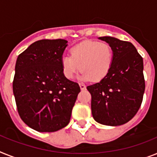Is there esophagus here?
Returning a JSON list of instances; mask_svg holds the SVG:
<instances>
[{"label": "esophagus", "mask_w": 157, "mask_h": 157, "mask_svg": "<svg viewBox=\"0 0 157 157\" xmlns=\"http://www.w3.org/2000/svg\"><path fill=\"white\" fill-rule=\"evenodd\" d=\"M79 86H80V88H81V90H84V89L86 88L85 84H83V83H79Z\"/></svg>", "instance_id": "esophagus-1"}]
</instances>
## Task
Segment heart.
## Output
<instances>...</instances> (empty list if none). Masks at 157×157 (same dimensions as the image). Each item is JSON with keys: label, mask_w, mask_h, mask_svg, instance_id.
Masks as SVG:
<instances>
[{"label": "heart", "mask_w": 157, "mask_h": 157, "mask_svg": "<svg viewBox=\"0 0 157 157\" xmlns=\"http://www.w3.org/2000/svg\"><path fill=\"white\" fill-rule=\"evenodd\" d=\"M113 53L108 44L102 41H87L71 48V56L61 58L64 75L73 79L81 69L83 80H99L109 71Z\"/></svg>", "instance_id": "obj_1"}]
</instances>
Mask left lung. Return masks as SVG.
Wrapping results in <instances>:
<instances>
[{"instance_id": "8db88e82", "label": "left lung", "mask_w": 157, "mask_h": 157, "mask_svg": "<svg viewBox=\"0 0 157 157\" xmlns=\"http://www.w3.org/2000/svg\"><path fill=\"white\" fill-rule=\"evenodd\" d=\"M113 51L104 77L86 86L91 94V112L96 122L108 126L126 124L136 116L145 90L143 58L129 41L100 37Z\"/></svg>"}]
</instances>
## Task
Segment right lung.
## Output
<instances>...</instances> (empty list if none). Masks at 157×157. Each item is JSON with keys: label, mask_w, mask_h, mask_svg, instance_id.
Segmentation results:
<instances>
[{"label": "right lung", "mask_w": 157, "mask_h": 157, "mask_svg": "<svg viewBox=\"0 0 157 157\" xmlns=\"http://www.w3.org/2000/svg\"><path fill=\"white\" fill-rule=\"evenodd\" d=\"M67 40L43 39L18 55L13 90L21 119L40 132H53L70 123L80 92L77 82L67 79L61 58Z\"/></svg>", "instance_id": "1"}]
</instances>
